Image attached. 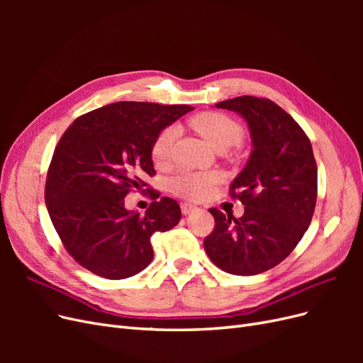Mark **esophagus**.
I'll list each match as a JSON object with an SVG mask.
<instances>
[{
  "label": "esophagus",
  "mask_w": 363,
  "mask_h": 363,
  "mask_svg": "<svg viewBox=\"0 0 363 363\" xmlns=\"http://www.w3.org/2000/svg\"><path fill=\"white\" fill-rule=\"evenodd\" d=\"M180 207H182V213H183V215H189V213H192L194 211H196L195 206L188 204V203H182Z\"/></svg>",
  "instance_id": "1"
}]
</instances>
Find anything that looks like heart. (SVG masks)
Masks as SVG:
<instances>
[{"label": "heart", "instance_id": "b5f03b06", "mask_svg": "<svg viewBox=\"0 0 363 363\" xmlns=\"http://www.w3.org/2000/svg\"><path fill=\"white\" fill-rule=\"evenodd\" d=\"M191 125L218 151L239 145L244 139V130L236 119L221 112H203L191 119ZM179 130L175 125L163 127L151 144V159L157 167L168 164ZM216 172L180 171L172 175L169 189L184 200L199 201L212 194L218 182Z\"/></svg>", "mask_w": 363, "mask_h": 363}]
</instances>
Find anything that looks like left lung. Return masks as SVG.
I'll return each instance as SVG.
<instances>
[{
    "label": "left lung",
    "mask_w": 363,
    "mask_h": 363,
    "mask_svg": "<svg viewBox=\"0 0 363 363\" xmlns=\"http://www.w3.org/2000/svg\"><path fill=\"white\" fill-rule=\"evenodd\" d=\"M216 107L247 121L252 151L230 184V196L245 206L240 218L208 208L213 232L204 250L215 265L235 276H256L286 259L315 212L318 169L304 130L268 98L236 96Z\"/></svg>",
    "instance_id": "left-lung-1"
}]
</instances>
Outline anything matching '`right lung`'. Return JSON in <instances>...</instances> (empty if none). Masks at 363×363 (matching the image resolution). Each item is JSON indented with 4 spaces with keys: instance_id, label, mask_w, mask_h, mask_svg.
I'll list each match as a JSON object with an SVG mask.
<instances>
[{
    "instance_id": "1",
    "label": "right lung",
    "mask_w": 363,
    "mask_h": 363,
    "mask_svg": "<svg viewBox=\"0 0 363 363\" xmlns=\"http://www.w3.org/2000/svg\"><path fill=\"white\" fill-rule=\"evenodd\" d=\"M189 111L186 104L119 101L79 116L62 135L48 167L45 204L79 265L108 280L128 279L150 265L151 235L168 232L182 218L179 203L159 199L145 182L156 175L151 144ZM144 187L153 200L149 211L128 213L125 195Z\"/></svg>"
}]
</instances>
